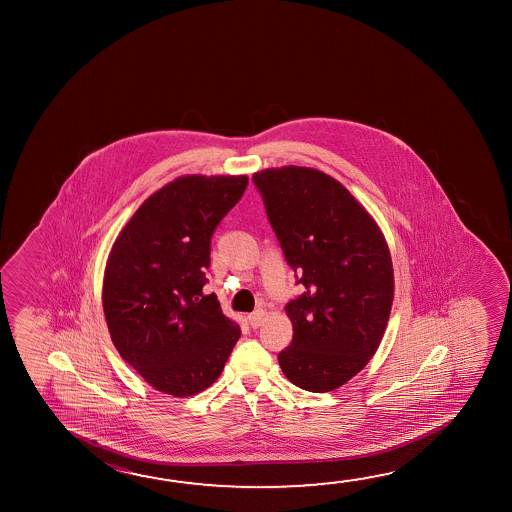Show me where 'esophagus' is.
Listing matches in <instances>:
<instances>
[{"instance_id":"esophagus-1","label":"esophagus","mask_w":512,"mask_h":512,"mask_svg":"<svg viewBox=\"0 0 512 512\" xmlns=\"http://www.w3.org/2000/svg\"><path fill=\"white\" fill-rule=\"evenodd\" d=\"M264 319H266V312L262 309L255 310V312H252V314L248 316V321H250V325H252L253 328L260 327V325L264 323Z\"/></svg>"}]
</instances>
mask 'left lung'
I'll return each instance as SVG.
<instances>
[{
    "mask_svg": "<svg viewBox=\"0 0 512 512\" xmlns=\"http://www.w3.org/2000/svg\"><path fill=\"white\" fill-rule=\"evenodd\" d=\"M303 294L285 305L293 341L278 353L294 386L328 393L377 352L394 296L393 260L368 210L336 178L300 166L253 175Z\"/></svg>",
    "mask_w": 512,
    "mask_h": 512,
    "instance_id": "8db88e82",
    "label": "left lung"
}]
</instances>
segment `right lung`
Segmentation results:
<instances>
[{
	"instance_id": "1",
	"label": "right lung",
	"mask_w": 512,
	"mask_h": 512,
	"mask_svg": "<svg viewBox=\"0 0 512 512\" xmlns=\"http://www.w3.org/2000/svg\"><path fill=\"white\" fill-rule=\"evenodd\" d=\"M246 185L244 175L180 176L135 210L110 250L101 293L110 337L157 391L202 393L241 337L203 285L212 234Z\"/></svg>"
}]
</instances>
